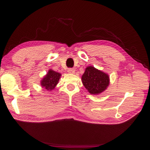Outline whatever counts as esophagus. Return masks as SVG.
<instances>
[{
    "label": "esophagus",
    "instance_id": "34e87169",
    "mask_svg": "<svg viewBox=\"0 0 150 150\" xmlns=\"http://www.w3.org/2000/svg\"><path fill=\"white\" fill-rule=\"evenodd\" d=\"M67 72H69V73L71 74H73L75 72V69H72V68H69V69H67Z\"/></svg>",
    "mask_w": 150,
    "mask_h": 150
}]
</instances>
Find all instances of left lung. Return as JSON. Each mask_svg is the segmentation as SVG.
Wrapping results in <instances>:
<instances>
[{
	"label": "left lung",
	"instance_id": "8db88e82",
	"mask_svg": "<svg viewBox=\"0 0 150 150\" xmlns=\"http://www.w3.org/2000/svg\"><path fill=\"white\" fill-rule=\"evenodd\" d=\"M82 83L91 94L98 95L105 91L110 84V76L94 66H90L86 68L84 74L81 77Z\"/></svg>",
	"mask_w": 150,
	"mask_h": 150
}]
</instances>
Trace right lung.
I'll return each instance as SVG.
<instances>
[{
  "label": "right lung",
  "instance_id": "1",
  "mask_svg": "<svg viewBox=\"0 0 150 150\" xmlns=\"http://www.w3.org/2000/svg\"><path fill=\"white\" fill-rule=\"evenodd\" d=\"M61 74L52 69H49L47 74L40 81V86L47 91H51L56 87Z\"/></svg>",
  "mask_w": 150,
  "mask_h": 150
}]
</instances>
